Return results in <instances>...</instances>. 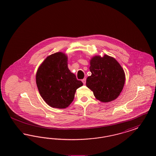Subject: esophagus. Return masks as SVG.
Segmentation results:
<instances>
[{
  "mask_svg": "<svg viewBox=\"0 0 156 156\" xmlns=\"http://www.w3.org/2000/svg\"><path fill=\"white\" fill-rule=\"evenodd\" d=\"M82 81L83 82V83L85 85V83H86V78H84V79H83L82 80Z\"/></svg>",
  "mask_w": 156,
  "mask_h": 156,
  "instance_id": "1",
  "label": "esophagus"
}]
</instances>
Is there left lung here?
<instances>
[{"instance_id":"1","label":"left lung","mask_w":156,"mask_h":156,"mask_svg":"<svg viewBox=\"0 0 156 156\" xmlns=\"http://www.w3.org/2000/svg\"><path fill=\"white\" fill-rule=\"evenodd\" d=\"M90 64L92 74L87 79V87L101 102H109L116 99L125 82V73L119 62L114 58L105 55L103 57H93Z\"/></svg>"}]
</instances>
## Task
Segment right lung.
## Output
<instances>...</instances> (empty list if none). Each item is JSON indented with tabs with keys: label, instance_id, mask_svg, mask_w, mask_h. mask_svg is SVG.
Listing matches in <instances>:
<instances>
[{
	"label": "right lung",
	"instance_id": "right-lung-1",
	"mask_svg": "<svg viewBox=\"0 0 156 156\" xmlns=\"http://www.w3.org/2000/svg\"><path fill=\"white\" fill-rule=\"evenodd\" d=\"M36 83L45 102L59 109L71 104L76 90L83 85L68 69L67 56L60 52L47 57L38 68Z\"/></svg>",
	"mask_w": 156,
	"mask_h": 156
}]
</instances>
